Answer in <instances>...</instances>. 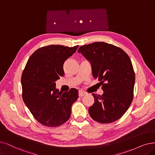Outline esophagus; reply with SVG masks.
Listing matches in <instances>:
<instances>
[{
    "mask_svg": "<svg viewBox=\"0 0 155 155\" xmlns=\"http://www.w3.org/2000/svg\"><path fill=\"white\" fill-rule=\"evenodd\" d=\"M85 93L84 92V91H80L79 92H78V96H79L80 97H82V96H85Z\"/></svg>",
    "mask_w": 155,
    "mask_h": 155,
    "instance_id": "34e87169",
    "label": "esophagus"
}]
</instances>
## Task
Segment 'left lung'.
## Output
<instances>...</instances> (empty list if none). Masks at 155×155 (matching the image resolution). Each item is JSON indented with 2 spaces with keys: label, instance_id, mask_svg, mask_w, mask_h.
I'll list each match as a JSON object with an SVG mask.
<instances>
[{
  "label": "left lung",
  "instance_id": "left-lung-1",
  "mask_svg": "<svg viewBox=\"0 0 155 155\" xmlns=\"http://www.w3.org/2000/svg\"><path fill=\"white\" fill-rule=\"evenodd\" d=\"M91 63L93 76L103 85L104 94H92L94 104L89 108L91 117L100 123H110L127 111L134 98L135 73L129 56L113 45L95 42L78 50Z\"/></svg>",
  "mask_w": 155,
  "mask_h": 155
}]
</instances>
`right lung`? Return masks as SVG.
I'll use <instances>...</instances> for the list:
<instances>
[{"instance_id": "1", "label": "right lung", "mask_w": 155, "mask_h": 155, "mask_svg": "<svg viewBox=\"0 0 155 155\" xmlns=\"http://www.w3.org/2000/svg\"><path fill=\"white\" fill-rule=\"evenodd\" d=\"M78 47L48 45L31 55L22 73V98L34 117L41 124L55 127L70 119L71 105L78 98L72 88L62 93L55 88V81L64 76L63 64Z\"/></svg>"}]
</instances>
